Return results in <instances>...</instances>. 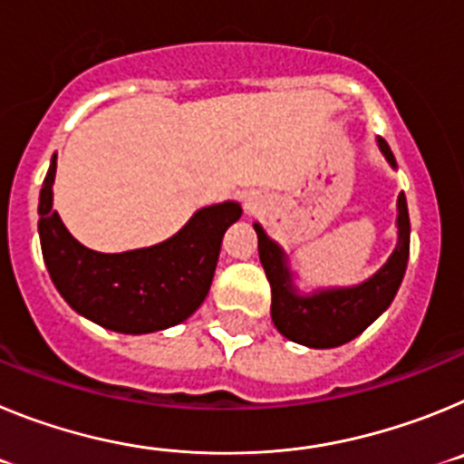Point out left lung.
<instances>
[{
	"instance_id": "left-lung-1",
	"label": "left lung",
	"mask_w": 464,
	"mask_h": 464,
	"mask_svg": "<svg viewBox=\"0 0 464 464\" xmlns=\"http://www.w3.org/2000/svg\"><path fill=\"white\" fill-rule=\"evenodd\" d=\"M381 153L395 165V155L383 139ZM257 232L260 262L272 285V321L283 337L309 348H334L362 334L395 299L400 283L407 272L409 260V208L407 197H397V246L383 267L360 285L351 288L315 290L314 295H299L288 269V257L281 246L267 237L260 223L253 225Z\"/></svg>"
}]
</instances>
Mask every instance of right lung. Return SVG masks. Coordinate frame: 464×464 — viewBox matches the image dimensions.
Segmentation results:
<instances>
[{"mask_svg": "<svg viewBox=\"0 0 464 464\" xmlns=\"http://www.w3.org/2000/svg\"><path fill=\"white\" fill-rule=\"evenodd\" d=\"M53 155L39 195V239L57 293L88 321L146 334L179 325L211 288L225 229L241 218L237 202L204 207L162 244L125 253H97L69 235L53 211Z\"/></svg>", "mask_w": 464, "mask_h": 464, "instance_id": "add662e5", "label": "right lung"}]
</instances>
